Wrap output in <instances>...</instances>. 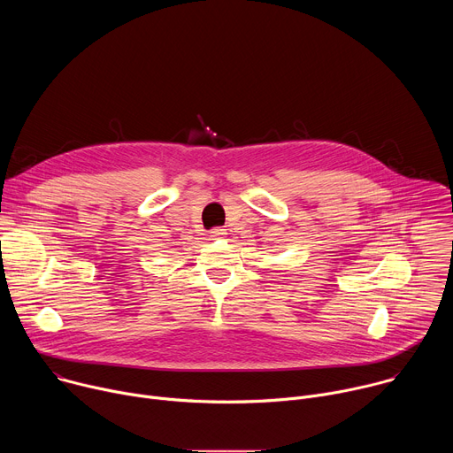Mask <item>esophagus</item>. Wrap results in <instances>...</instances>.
<instances>
[{"label":"esophagus","mask_w":453,"mask_h":453,"mask_svg":"<svg viewBox=\"0 0 453 453\" xmlns=\"http://www.w3.org/2000/svg\"><path fill=\"white\" fill-rule=\"evenodd\" d=\"M210 236H211L213 240L224 238V236H226V229H222V227H215V229H211V231H210Z\"/></svg>","instance_id":"1"}]
</instances>
